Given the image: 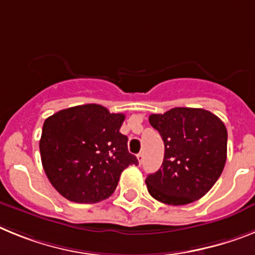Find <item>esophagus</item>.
Returning <instances> with one entry per match:
<instances>
[{
	"mask_svg": "<svg viewBox=\"0 0 255 255\" xmlns=\"http://www.w3.org/2000/svg\"><path fill=\"white\" fill-rule=\"evenodd\" d=\"M137 160H138V163H142L143 161V152H140V154H137Z\"/></svg>",
	"mask_w": 255,
	"mask_h": 255,
	"instance_id": "34e87169",
	"label": "esophagus"
}]
</instances>
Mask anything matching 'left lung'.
<instances>
[{
  "mask_svg": "<svg viewBox=\"0 0 255 255\" xmlns=\"http://www.w3.org/2000/svg\"><path fill=\"white\" fill-rule=\"evenodd\" d=\"M150 125L164 141L160 169L146 177L152 198L185 205L203 198L220 178L227 158V129L213 113L173 108L151 114Z\"/></svg>",
  "mask_w": 255,
  "mask_h": 255,
  "instance_id": "obj_1",
  "label": "left lung"
}]
</instances>
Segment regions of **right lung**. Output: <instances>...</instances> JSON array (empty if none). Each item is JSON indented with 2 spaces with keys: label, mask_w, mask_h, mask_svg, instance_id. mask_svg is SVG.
Here are the masks:
<instances>
[{
  "label": "right lung",
  "mask_w": 255,
  "mask_h": 255,
  "mask_svg": "<svg viewBox=\"0 0 255 255\" xmlns=\"http://www.w3.org/2000/svg\"><path fill=\"white\" fill-rule=\"evenodd\" d=\"M125 114L97 104L73 106L48 117L39 151L51 185L64 198L81 204L105 200L115 191L122 172L138 160L119 132Z\"/></svg>",
  "instance_id": "obj_1"
}]
</instances>
